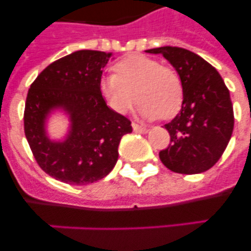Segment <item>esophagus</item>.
<instances>
[{"label":"esophagus","mask_w":251,"mask_h":251,"mask_svg":"<svg viewBox=\"0 0 251 251\" xmlns=\"http://www.w3.org/2000/svg\"><path fill=\"white\" fill-rule=\"evenodd\" d=\"M132 127H133V130L136 133H147L148 129L146 127H142V126H139V124L137 123H132Z\"/></svg>","instance_id":"obj_1"}]
</instances>
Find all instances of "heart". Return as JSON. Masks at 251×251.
<instances>
[{"label":"heart","instance_id":"obj_1","mask_svg":"<svg viewBox=\"0 0 251 251\" xmlns=\"http://www.w3.org/2000/svg\"><path fill=\"white\" fill-rule=\"evenodd\" d=\"M115 74L101 76L99 93L113 112L126 114L138 99L142 118L170 119L182 106L183 86L174 69L143 54L124 57L114 65Z\"/></svg>","mask_w":251,"mask_h":251}]
</instances>
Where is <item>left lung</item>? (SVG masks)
Wrapping results in <instances>:
<instances>
[{
	"label": "left lung",
	"mask_w": 251,
	"mask_h": 251,
	"mask_svg": "<svg viewBox=\"0 0 251 251\" xmlns=\"http://www.w3.org/2000/svg\"><path fill=\"white\" fill-rule=\"evenodd\" d=\"M146 51L163 55L183 86L181 110L165 124L171 143L159 158L176 174L205 172L220 159L231 138L234 110L229 89L216 69L192 51L175 46Z\"/></svg>",
	"instance_id": "left-lung-1"
}]
</instances>
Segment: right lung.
<instances>
[{
  "mask_svg": "<svg viewBox=\"0 0 251 251\" xmlns=\"http://www.w3.org/2000/svg\"><path fill=\"white\" fill-rule=\"evenodd\" d=\"M112 52L79 50L56 60L31 84L24 113L25 136L37 165L51 177L70 185L104 178L118 161L122 137L130 121L113 112L99 93L101 69ZM69 115L63 141H52L46 121L54 110Z\"/></svg>",
  "mask_w": 251,
  "mask_h": 251,
  "instance_id": "1",
  "label": "right lung"
}]
</instances>
